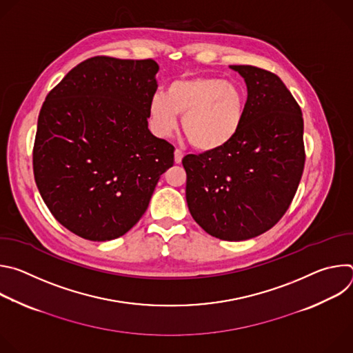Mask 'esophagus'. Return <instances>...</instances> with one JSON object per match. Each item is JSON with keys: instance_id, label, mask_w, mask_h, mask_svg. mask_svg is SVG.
<instances>
[{"instance_id": "1", "label": "esophagus", "mask_w": 353, "mask_h": 353, "mask_svg": "<svg viewBox=\"0 0 353 353\" xmlns=\"http://www.w3.org/2000/svg\"><path fill=\"white\" fill-rule=\"evenodd\" d=\"M183 157H184V154L181 152L180 149H176V150H174V162H176V163H181Z\"/></svg>"}]
</instances>
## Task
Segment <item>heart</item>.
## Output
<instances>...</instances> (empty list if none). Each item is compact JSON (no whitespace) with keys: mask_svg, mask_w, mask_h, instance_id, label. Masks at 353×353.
Returning <instances> with one entry per match:
<instances>
[{"mask_svg":"<svg viewBox=\"0 0 353 353\" xmlns=\"http://www.w3.org/2000/svg\"><path fill=\"white\" fill-rule=\"evenodd\" d=\"M245 93L234 82L215 77H188L173 81L168 94L155 93L149 119L159 137H170L183 114V131L192 146L216 150L239 132L245 113Z\"/></svg>","mask_w":353,"mask_h":353,"instance_id":"1","label":"heart"}]
</instances>
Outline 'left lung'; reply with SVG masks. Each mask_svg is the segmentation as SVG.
<instances>
[{"label": "left lung", "mask_w": 353, "mask_h": 353, "mask_svg": "<svg viewBox=\"0 0 353 353\" xmlns=\"http://www.w3.org/2000/svg\"><path fill=\"white\" fill-rule=\"evenodd\" d=\"M247 86L243 124L225 146L183 158L194 221L221 240L270 230L288 211L305 169L303 116L275 74L230 65Z\"/></svg>", "instance_id": "8db88e82"}]
</instances>
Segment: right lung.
Here are the masks:
<instances>
[{
    "label": "right lung",
    "instance_id": "right-lung-1",
    "mask_svg": "<svg viewBox=\"0 0 353 353\" xmlns=\"http://www.w3.org/2000/svg\"><path fill=\"white\" fill-rule=\"evenodd\" d=\"M159 65L97 56L72 68L41 106L33 173L53 216L92 241L127 233L145 214L174 146L148 128Z\"/></svg>",
    "mask_w": 353,
    "mask_h": 353
}]
</instances>
